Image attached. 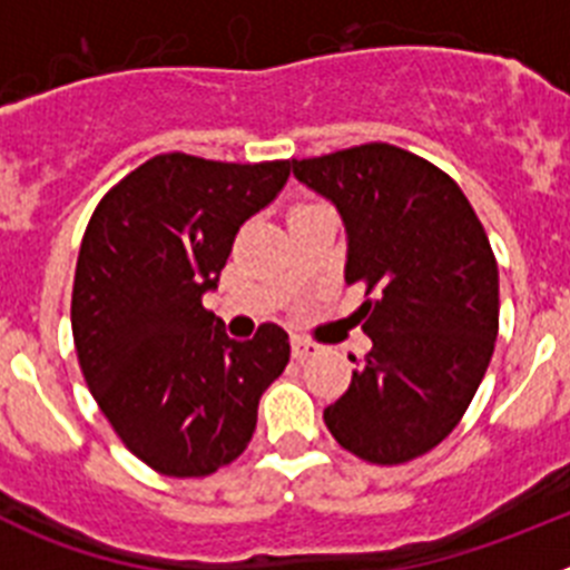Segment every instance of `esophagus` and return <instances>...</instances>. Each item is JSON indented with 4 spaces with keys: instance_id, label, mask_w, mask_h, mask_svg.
Here are the masks:
<instances>
[{
    "instance_id": "esophagus-1",
    "label": "esophagus",
    "mask_w": 570,
    "mask_h": 570,
    "mask_svg": "<svg viewBox=\"0 0 570 570\" xmlns=\"http://www.w3.org/2000/svg\"><path fill=\"white\" fill-rule=\"evenodd\" d=\"M291 354H294V360H308V356L316 354V345L311 340H302V336H294L291 340Z\"/></svg>"
}]
</instances>
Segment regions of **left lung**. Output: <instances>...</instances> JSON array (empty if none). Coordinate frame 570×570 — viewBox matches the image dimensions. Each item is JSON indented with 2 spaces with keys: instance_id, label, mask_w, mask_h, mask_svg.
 Listing matches in <instances>:
<instances>
[{
  "instance_id": "obj_1",
  "label": "left lung",
  "mask_w": 570,
  "mask_h": 570,
  "mask_svg": "<svg viewBox=\"0 0 570 570\" xmlns=\"http://www.w3.org/2000/svg\"><path fill=\"white\" fill-rule=\"evenodd\" d=\"M291 168L342 216L345 282L371 296L354 314L371 351L325 407V425L360 460H416L454 431L491 362L500 328L491 242L460 185L394 145Z\"/></svg>"
}]
</instances>
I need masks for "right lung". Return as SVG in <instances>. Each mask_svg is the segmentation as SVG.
<instances>
[{"mask_svg":"<svg viewBox=\"0 0 570 570\" xmlns=\"http://www.w3.org/2000/svg\"><path fill=\"white\" fill-rule=\"evenodd\" d=\"M291 163L163 154L105 194L73 276L79 367L130 454L165 476H208L248 448L265 387L291 360L265 322L236 342L203 308L236 230L274 203Z\"/></svg>","mask_w":570,"mask_h":570,"instance_id":"obj_1","label":"right lung"}]
</instances>
